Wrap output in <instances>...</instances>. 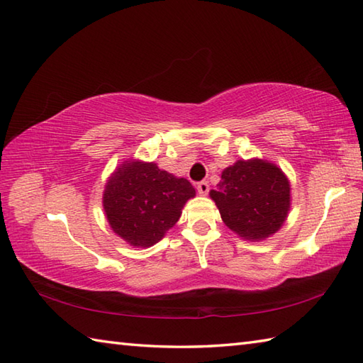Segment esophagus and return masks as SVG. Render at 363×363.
<instances>
[{"mask_svg":"<svg viewBox=\"0 0 363 363\" xmlns=\"http://www.w3.org/2000/svg\"><path fill=\"white\" fill-rule=\"evenodd\" d=\"M196 190H198V194H199V195L206 196L207 194H209V184H207L206 181H203V182H198V184H196Z\"/></svg>","mask_w":363,"mask_h":363,"instance_id":"esophagus-1","label":"esophagus"}]
</instances>
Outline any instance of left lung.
<instances>
[{
  "instance_id": "8db88e82",
  "label": "left lung",
  "mask_w": 363,
  "mask_h": 363,
  "mask_svg": "<svg viewBox=\"0 0 363 363\" xmlns=\"http://www.w3.org/2000/svg\"><path fill=\"white\" fill-rule=\"evenodd\" d=\"M211 198L225 225L243 240L262 242L282 228L289 217L290 181L276 164L252 157L223 169Z\"/></svg>"
}]
</instances>
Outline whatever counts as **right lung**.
Segmentation results:
<instances>
[{"label": "right lung", "instance_id": "obj_1", "mask_svg": "<svg viewBox=\"0 0 363 363\" xmlns=\"http://www.w3.org/2000/svg\"><path fill=\"white\" fill-rule=\"evenodd\" d=\"M196 191L186 177L154 162L128 159L107 179L103 207L112 230L134 248H150L181 218Z\"/></svg>", "mask_w": 363, "mask_h": 363}]
</instances>
